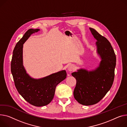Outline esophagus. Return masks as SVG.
<instances>
[{
	"mask_svg": "<svg viewBox=\"0 0 127 127\" xmlns=\"http://www.w3.org/2000/svg\"><path fill=\"white\" fill-rule=\"evenodd\" d=\"M74 69V66L72 65H69L68 66V70L69 71H72Z\"/></svg>",
	"mask_w": 127,
	"mask_h": 127,
	"instance_id": "esophagus-1",
	"label": "esophagus"
}]
</instances>
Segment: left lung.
<instances>
[{
	"instance_id": "left-lung-1",
	"label": "left lung",
	"mask_w": 127,
	"mask_h": 127,
	"mask_svg": "<svg viewBox=\"0 0 127 127\" xmlns=\"http://www.w3.org/2000/svg\"><path fill=\"white\" fill-rule=\"evenodd\" d=\"M89 29L97 40V53L101 58L99 66L92 71L81 68L71 73L77 80L74 97L78 103L85 106L97 103L110 89L116 66V56L111 43L95 29Z\"/></svg>"
}]
</instances>
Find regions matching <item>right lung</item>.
<instances>
[{
  "mask_svg": "<svg viewBox=\"0 0 127 127\" xmlns=\"http://www.w3.org/2000/svg\"><path fill=\"white\" fill-rule=\"evenodd\" d=\"M39 31V29H29L17 43L13 50L11 69L19 94L31 105L41 107L51 102L56 86L66 78L67 73L64 70L43 78L35 79L27 73L23 65V44L32 33Z\"/></svg>",
  "mask_w": 127,
  "mask_h": 127,
  "instance_id": "1",
  "label": "right lung"
}]
</instances>
